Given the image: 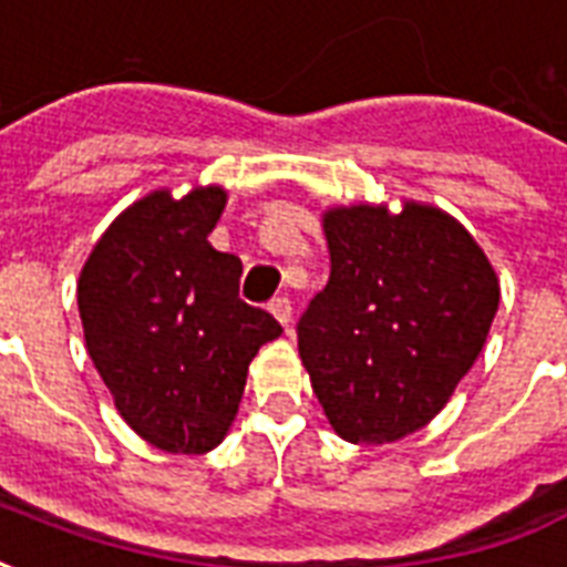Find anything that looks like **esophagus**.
I'll list each match as a JSON object with an SVG mask.
<instances>
[{"mask_svg": "<svg viewBox=\"0 0 567 567\" xmlns=\"http://www.w3.org/2000/svg\"><path fill=\"white\" fill-rule=\"evenodd\" d=\"M267 311L274 315L279 327L288 329V323H291V302L285 300V297H279V300H274L270 306H267Z\"/></svg>", "mask_w": 567, "mask_h": 567, "instance_id": "esophagus-1", "label": "esophagus"}]
</instances>
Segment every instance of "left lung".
Wrapping results in <instances>:
<instances>
[{"mask_svg": "<svg viewBox=\"0 0 567 567\" xmlns=\"http://www.w3.org/2000/svg\"><path fill=\"white\" fill-rule=\"evenodd\" d=\"M329 282L300 320V359L329 426L391 444L450 403L483 353L501 302L485 249L417 199L329 205Z\"/></svg>", "mask_w": 567, "mask_h": 567, "instance_id": "8db88e82", "label": "left lung"}]
</instances>
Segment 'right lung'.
I'll use <instances>...</instances> for the list:
<instances>
[{"label": "right lung", "instance_id": "add662e5", "mask_svg": "<svg viewBox=\"0 0 567 567\" xmlns=\"http://www.w3.org/2000/svg\"><path fill=\"white\" fill-rule=\"evenodd\" d=\"M223 185L155 188L126 205L84 258V347L120 417L164 453L199 456L229 435L249 362L282 327L238 300L240 258L208 235Z\"/></svg>", "mask_w": 567, "mask_h": 567}]
</instances>
